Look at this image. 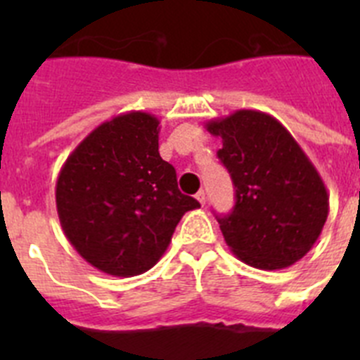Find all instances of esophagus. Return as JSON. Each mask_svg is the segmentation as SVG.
Returning a JSON list of instances; mask_svg holds the SVG:
<instances>
[{"label":"esophagus","mask_w":360,"mask_h":360,"mask_svg":"<svg viewBox=\"0 0 360 360\" xmlns=\"http://www.w3.org/2000/svg\"><path fill=\"white\" fill-rule=\"evenodd\" d=\"M196 200H198L200 203H205V200H207V196H205V191H198V193H196Z\"/></svg>","instance_id":"34e87169"}]
</instances>
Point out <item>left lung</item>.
<instances>
[{
    "instance_id": "1",
    "label": "left lung",
    "mask_w": 360,
    "mask_h": 360,
    "mask_svg": "<svg viewBox=\"0 0 360 360\" xmlns=\"http://www.w3.org/2000/svg\"><path fill=\"white\" fill-rule=\"evenodd\" d=\"M205 128L221 139L218 158L236 187L231 214L218 216L232 254L262 270L287 269L319 238L328 191L310 158L269 113L238 110Z\"/></svg>"
}]
</instances>
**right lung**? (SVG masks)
Returning <instances> with one entry per match:
<instances>
[{"label":"right lung","mask_w":360,"mask_h":360,"mask_svg":"<svg viewBox=\"0 0 360 360\" xmlns=\"http://www.w3.org/2000/svg\"><path fill=\"white\" fill-rule=\"evenodd\" d=\"M158 119L128 111L94 129L70 153L56 184L59 221L73 249L104 274L148 272L178 221L200 203L182 195L158 153Z\"/></svg>","instance_id":"1"}]
</instances>
